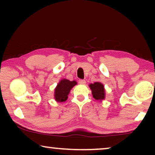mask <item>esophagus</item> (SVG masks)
Segmentation results:
<instances>
[{
	"mask_svg": "<svg viewBox=\"0 0 155 155\" xmlns=\"http://www.w3.org/2000/svg\"><path fill=\"white\" fill-rule=\"evenodd\" d=\"M79 83L81 84H84L86 83V81L84 80H79Z\"/></svg>",
	"mask_w": 155,
	"mask_h": 155,
	"instance_id": "1",
	"label": "esophagus"
}]
</instances>
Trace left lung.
I'll list each match as a JSON object with an SVG mask.
<instances>
[{"label": "left lung", "mask_w": 155, "mask_h": 155, "mask_svg": "<svg viewBox=\"0 0 155 155\" xmlns=\"http://www.w3.org/2000/svg\"><path fill=\"white\" fill-rule=\"evenodd\" d=\"M90 87L92 90L93 97L95 99L101 101L105 99V90L104 87L101 82H96L93 84H90Z\"/></svg>", "instance_id": "8db88e82"}]
</instances>
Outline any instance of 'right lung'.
<instances>
[{"label":"right lung","mask_w":155,"mask_h":155,"mask_svg":"<svg viewBox=\"0 0 155 155\" xmlns=\"http://www.w3.org/2000/svg\"><path fill=\"white\" fill-rule=\"evenodd\" d=\"M77 84V82L70 81L69 80L63 79L57 84L54 91L55 100L59 102H62L67 100L70 91L74 86Z\"/></svg>","instance_id":"1"}]
</instances>
